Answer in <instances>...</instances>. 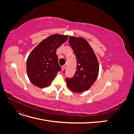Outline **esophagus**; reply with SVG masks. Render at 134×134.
<instances>
[{
    "label": "esophagus",
    "instance_id": "34e87169",
    "mask_svg": "<svg viewBox=\"0 0 134 134\" xmlns=\"http://www.w3.org/2000/svg\"><path fill=\"white\" fill-rule=\"evenodd\" d=\"M65 65H64V66H63L62 67V70L63 71V70H64V69H65Z\"/></svg>",
    "mask_w": 134,
    "mask_h": 134
}]
</instances>
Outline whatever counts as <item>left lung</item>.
Returning a JSON list of instances; mask_svg holds the SVG:
<instances>
[{
    "label": "left lung",
    "mask_w": 134,
    "mask_h": 134,
    "mask_svg": "<svg viewBox=\"0 0 134 134\" xmlns=\"http://www.w3.org/2000/svg\"><path fill=\"white\" fill-rule=\"evenodd\" d=\"M69 43L76 56L77 68L75 75L66 79L67 87L75 93L84 92L90 89L98 76V61L85 38L70 36Z\"/></svg>",
    "instance_id": "8db88e82"
}]
</instances>
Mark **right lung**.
I'll return each mask as SVG.
<instances>
[{
    "label": "right lung",
    "mask_w": 134,
    "mask_h": 134,
    "mask_svg": "<svg viewBox=\"0 0 134 134\" xmlns=\"http://www.w3.org/2000/svg\"><path fill=\"white\" fill-rule=\"evenodd\" d=\"M67 35L54 34L38 44L27 59V73L31 82L39 88L49 86L61 70L56 50L65 42Z\"/></svg>",
    "instance_id": "1"
}]
</instances>
